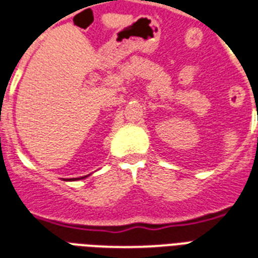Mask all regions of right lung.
I'll return each mask as SVG.
<instances>
[{
  "instance_id": "obj_1",
  "label": "right lung",
  "mask_w": 258,
  "mask_h": 258,
  "mask_svg": "<svg viewBox=\"0 0 258 258\" xmlns=\"http://www.w3.org/2000/svg\"><path fill=\"white\" fill-rule=\"evenodd\" d=\"M85 177H75V179H69V180H79V179H85Z\"/></svg>"
}]
</instances>
